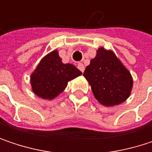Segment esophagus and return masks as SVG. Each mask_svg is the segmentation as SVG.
Returning a JSON list of instances; mask_svg holds the SVG:
<instances>
[{"instance_id": "esophagus-1", "label": "esophagus", "mask_w": 152, "mask_h": 152, "mask_svg": "<svg viewBox=\"0 0 152 152\" xmlns=\"http://www.w3.org/2000/svg\"><path fill=\"white\" fill-rule=\"evenodd\" d=\"M77 68H78V69H79L81 72H83V71H84V66H83V63H78Z\"/></svg>"}]
</instances>
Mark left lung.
Instances as JSON below:
<instances>
[{"label":"left lung","instance_id":"8db88e82","mask_svg":"<svg viewBox=\"0 0 152 152\" xmlns=\"http://www.w3.org/2000/svg\"><path fill=\"white\" fill-rule=\"evenodd\" d=\"M83 76L90 83L95 99L103 106L120 105L130 96L132 76L111 50L99 47L95 58L86 67Z\"/></svg>","mask_w":152,"mask_h":152}]
</instances>
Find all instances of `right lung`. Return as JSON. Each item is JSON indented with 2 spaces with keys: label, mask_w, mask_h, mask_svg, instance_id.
Returning <instances> with one entry per match:
<instances>
[{
  "label": "right lung",
  "mask_w": 152,
  "mask_h": 152,
  "mask_svg": "<svg viewBox=\"0 0 152 152\" xmlns=\"http://www.w3.org/2000/svg\"><path fill=\"white\" fill-rule=\"evenodd\" d=\"M73 64L61 61L57 50L46 54L31 75L32 91L41 99H53L67 87L68 82L81 76Z\"/></svg>",
  "instance_id": "right-lung-1"
}]
</instances>
